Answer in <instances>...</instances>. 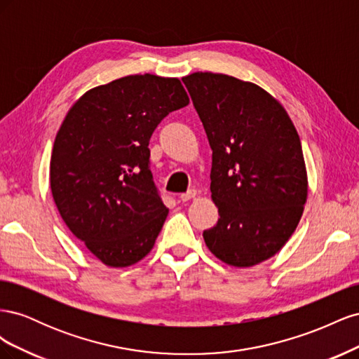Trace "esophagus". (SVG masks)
<instances>
[{
	"instance_id": "obj_1",
	"label": "esophagus",
	"mask_w": 359,
	"mask_h": 359,
	"mask_svg": "<svg viewBox=\"0 0 359 359\" xmlns=\"http://www.w3.org/2000/svg\"><path fill=\"white\" fill-rule=\"evenodd\" d=\"M194 196H196V190H194V189H190V190H187L186 193H181L180 199H181L182 202H187V201L193 199Z\"/></svg>"
}]
</instances>
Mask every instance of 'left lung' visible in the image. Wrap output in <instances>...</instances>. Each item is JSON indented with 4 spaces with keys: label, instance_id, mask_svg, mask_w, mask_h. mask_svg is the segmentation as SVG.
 <instances>
[{
    "label": "left lung",
    "instance_id": "left-lung-1",
    "mask_svg": "<svg viewBox=\"0 0 359 359\" xmlns=\"http://www.w3.org/2000/svg\"><path fill=\"white\" fill-rule=\"evenodd\" d=\"M212 149L211 198L220 219L203 240L224 264L273 257L307 201L301 140L285 107L260 86L198 72L182 78Z\"/></svg>",
    "mask_w": 359,
    "mask_h": 359
}]
</instances>
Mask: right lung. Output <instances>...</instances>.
Segmentation results:
<instances>
[{
	"mask_svg": "<svg viewBox=\"0 0 359 359\" xmlns=\"http://www.w3.org/2000/svg\"><path fill=\"white\" fill-rule=\"evenodd\" d=\"M187 104L180 79L133 74L86 91L64 118L50 157L52 196L104 265L130 266L154 247L169 210L149 169V139Z\"/></svg>",
	"mask_w": 359,
	"mask_h": 359,
	"instance_id": "obj_1",
	"label": "right lung"
}]
</instances>
